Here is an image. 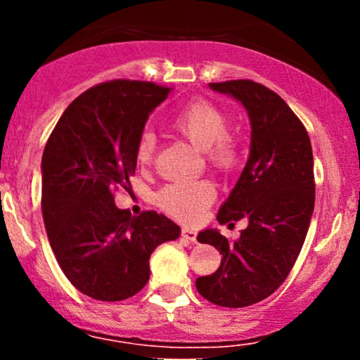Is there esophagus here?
Masks as SVG:
<instances>
[{
    "label": "esophagus",
    "instance_id": "esophagus-1",
    "mask_svg": "<svg viewBox=\"0 0 360 360\" xmlns=\"http://www.w3.org/2000/svg\"><path fill=\"white\" fill-rule=\"evenodd\" d=\"M181 235H183L184 240L196 242V232H194V230H191V229H188V226H184L183 232H181Z\"/></svg>",
    "mask_w": 360,
    "mask_h": 360
}]
</instances>
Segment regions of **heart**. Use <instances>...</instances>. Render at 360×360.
I'll return each instance as SVG.
<instances>
[{"instance_id": "1", "label": "heart", "mask_w": 360, "mask_h": 360, "mask_svg": "<svg viewBox=\"0 0 360 360\" xmlns=\"http://www.w3.org/2000/svg\"><path fill=\"white\" fill-rule=\"evenodd\" d=\"M174 127L194 147L206 152L210 162L220 169H230L237 162V146L229 137L230 120L217 106L196 101L177 115ZM157 137L152 130H143L137 143V160L148 164L155 154ZM214 198L210 181H176L157 193V205L172 218L194 221Z\"/></svg>"}]
</instances>
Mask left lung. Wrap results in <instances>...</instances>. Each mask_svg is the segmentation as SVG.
<instances>
[{"label":"left lung","instance_id":"1","mask_svg":"<svg viewBox=\"0 0 360 360\" xmlns=\"http://www.w3.org/2000/svg\"><path fill=\"white\" fill-rule=\"evenodd\" d=\"M208 86L249 117V159L217 214L220 225L242 218L249 225L235 242L217 229L198 233L220 250L221 264L198 278L196 289L214 304L243 308L271 296L298 259L315 208L313 152L307 128L274 91L247 79Z\"/></svg>","mask_w":360,"mask_h":360}]
</instances>
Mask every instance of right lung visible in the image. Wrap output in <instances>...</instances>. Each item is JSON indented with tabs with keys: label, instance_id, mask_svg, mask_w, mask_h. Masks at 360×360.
I'll use <instances>...</instances> for the list:
<instances>
[{
	"label": "right lung",
	"instance_id": "obj_1",
	"mask_svg": "<svg viewBox=\"0 0 360 360\" xmlns=\"http://www.w3.org/2000/svg\"><path fill=\"white\" fill-rule=\"evenodd\" d=\"M171 91L142 81L94 86L65 108L45 146V230L65 278L89 298L137 295L150 276L155 247L181 235L164 214L131 217L113 198L118 186L130 188L140 134Z\"/></svg>",
	"mask_w": 360,
	"mask_h": 360
}]
</instances>
